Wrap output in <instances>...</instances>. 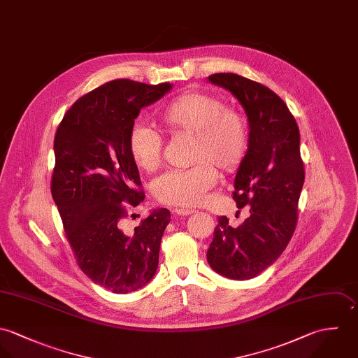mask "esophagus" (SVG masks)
Returning <instances> with one entry per match:
<instances>
[{"mask_svg": "<svg viewBox=\"0 0 358 358\" xmlns=\"http://www.w3.org/2000/svg\"><path fill=\"white\" fill-rule=\"evenodd\" d=\"M174 213L178 215H192V213H195V210H192V209H185V208H176V209H174Z\"/></svg>", "mask_w": 358, "mask_h": 358, "instance_id": "esophagus-1", "label": "esophagus"}]
</instances>
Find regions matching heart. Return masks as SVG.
Instances as JSON below:
<instances>
[{"instance_id": "obj_1", "label": "heart", "mask_w": 358, "mask_h": 358, "mask_svg": "<svg viewBox=\"0 0 358 358\" xmlns=\"http://www.w3.org/2000/svg\"><path fill=\"white\" fill-rule=\"evenodd\" d=\"M160 127L171 136H192V162L187 170L169 171L155 182L156 198L166 205L192 208L205 202L218 180L242 163L249 145L245 117L206 92H185L159 113ZM129 152L134 163L148 173L162 164V138L148 127L136 126L129 136Z\"/></svg>"}]
</instances>
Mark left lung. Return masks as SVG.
Segmentation results:
<instances>
[{
	"instance_id": "obj_1",
	"label": "left lung",
	"mask_w": 358,
	"mask_h": 358,
	"mask_svg": "<svg viewBox=\"0 0 358 358\" xmlns=\"http://www.w3.org/2000/svg\"><path fill=\"white\" fill-rule=\"evenodd\" d=\"M209 80L236 96L250 131L232 192L249 217L238 227L218 217L208 262L227 278L250 280L282 255L294 232L304 182L300 133L285 102L268 87L235 73H215Z\"/></svg>"
}]
</instances>
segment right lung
I'll list each match as a JSON object with an SVG mask.
<instances>
[{"mask_svg":"<svg viewBox=\"0 0 358 358\" xmlns=\"http://www.w3.org/2000/svg\"><path fill=\"white\" fill-rule=\"evenodd\" d=\"M170 83L120 78L78 98L58 126L51 194L81 271L95 284L129 293L156 273L167 209L153 210L124 232L129 210L143 199L129 136L141 109L170 91Z\"/></svg>","mask_w":358,"mask_h":358,"instance_id":"add662e5","label":"right lung"}]
</instances>
